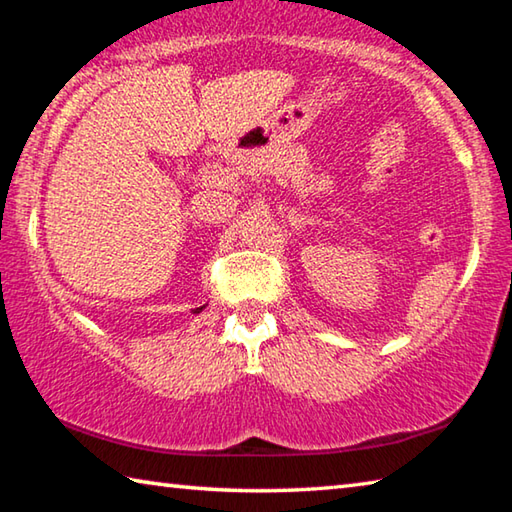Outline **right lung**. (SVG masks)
Wrapping results in <instances>:
<instances>
[{
    "instance_id": "right-lung-1",
    "label": "right lung",
    "mask_w": 512,
    "mask_h": 512,
    "mask_svg": "<svg viewBox=\"0 0 512 512\" xmlns=\"http://www.w3.org/2000/svg\"><path fill=\"white\" fill-rule=\"evenodd\" d=\"M201 309H203V307H201ZM201 309H196V311H201Z\"/></svg>"
}]
</instances>
